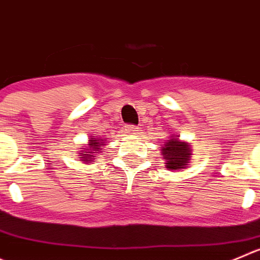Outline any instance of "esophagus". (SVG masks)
<instances>
[{
	"mask_svg": "<svg viewBox=\"0 0 260 260\" xmlns=\"http://www.w3.org/2000/svg\"><path fill=\"white\" fill-rule=\"evenodd\" d=\"M123 130H125V133H127V134H137V133L139 132V127L135 125H126L125 127H123Z\"/></svg>",
	"mask_w": 260,
	"mask_h": 260,
	"instance_id": "obj_1",
	"label": "esophagus"
}]
</instances>
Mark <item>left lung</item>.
I'll use <instances>...</instances> for the list:
<instances>
[{"mask_svg": "<svg viewBox=\"0 0 260 260\" xmlns=\"http://www.w3.org/2000/svg\"><path fill=\"white\" fill-rule=\"evenodd\" d=\"M166 169L170 171H180L189 166L191 159V147L190 143L180 140L177 137H171L166 144L160 147Z\"/></svg>", "mask_w": 260, "mask_h": 260, "instance_id": "left-lung-1", "label": "left lung"}]
</instances>
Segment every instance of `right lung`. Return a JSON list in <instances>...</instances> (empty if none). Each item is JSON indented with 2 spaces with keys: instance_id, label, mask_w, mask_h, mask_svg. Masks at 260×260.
Masks as SVG:
<instances>
[{
  "instance_id": "1",
  "label": "right lung",
  "mask_w": 260,
  "mask_h": 260,
  "mask_svg": "<svg viewBox=\"0 0 260 260\" xmlns=\"http://www.w3.org/2000/svg\"><path fill=\"white\" fill-rule=\"evenodd\" d=\"M106 139L98 137H90L88 138V144L84 145L83 148H80V152H79V159L84 163L94 162V158L98 153H101L102 147L106 145Z\"/></svg>"
}]
</instances>
